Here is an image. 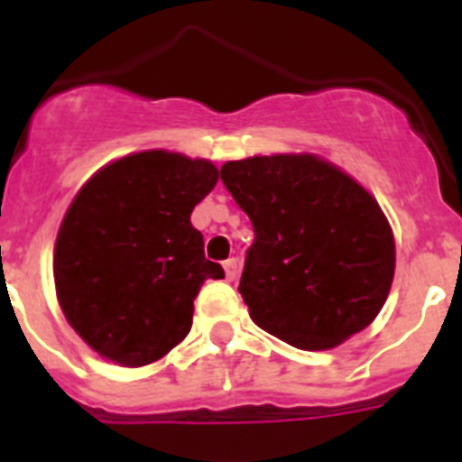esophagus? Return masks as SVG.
I'll return each mask as SVG.
<instances>
[{
	"mask_svg": "<svg viewBox=\"0 0 462 462\" xmlns=\"http://www.w3.org/2000/svg\"><path fill=\"white\" fill-rule=\"evenodd\" d=\"M224 273H226V280H234L238 275V261L226 259L224 261Z\"/></svg>",
	"mask_w": 462,
	"mask_h": 462,
	"instance_id": "34e87169",
	"label": "esophagus"
}]
</instances>
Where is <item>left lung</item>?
<instances>
[{
    "instance_id": "1",
    "label": "left lung",
    "mask_w": 462,
    "mask_h": 462,
    "mask_svg": "<svg viewBox=\"0 0 462 462\" xmlns=\"http://www.w3.org/2000/svg\"><path fill=\"white\" fill-rule=\"evenodd\" d=\"M219 175L254 228L238 291L259 328L317 352L373 324L395 243L368 191L314 154L226 162Z\"/></svg>"
}]
</instances>
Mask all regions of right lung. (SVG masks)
I'll list each match as a JSON object with an SVG mask.
<instances>
[{
    "instance_id": "1",
    "label": "right lung",
    "mask_w": 462,
    "mask_h": 462,
    "mask_svg": "<svg viewBox=\"0 0 462 462\" xmlns=\"http://www.w3.org/2000/svg\"><path fill=\"white\" fill-rule=\"evenodd\" d=\"M217 178L208 159L148 150L104 166L76 194L52 273L64 317L94 352L136 368L185 340L201 284L224 277L189 219Z\"/></svg>"
}]
</instances>
